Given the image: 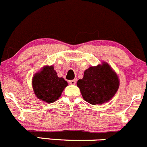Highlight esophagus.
<instances>
[{
    "instance_id": "1",
    "label": "esophagus",
    "mask_w": 147,
    "mask_h": 147,
    "mask_svg": "<svg viewBox=\"0 0 147 147\" xmlns=\"http://www.w3.org/2000/svg\"><path fill=\"white\" fill-rule=\"evenodd\" d=\"M76 83V79L71 80V81H69V84L71 85H75Z\"/></svg>"
}]
</instances>
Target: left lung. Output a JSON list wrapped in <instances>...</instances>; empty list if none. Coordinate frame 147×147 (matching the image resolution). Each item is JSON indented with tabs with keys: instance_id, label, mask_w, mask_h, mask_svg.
<instances>
[{
	"instance_id": "1",
	"label": "left lung",
	"mask_w": 147,
	"mask_h": 147,
	"mask_svg": "<svg viewBox=\"0 0 147 147\" xmlns=\"http://www.w3.org/2000/svg\"><path fill=\"white\" fill-rule=\"evenodd\" d=\"M119 86L117 74L106 62L89 67L84 71V78L77 81L84 99L91 105L108 102L115 95Z\"/></svg>"
}]
</instances>
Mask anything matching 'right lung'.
<instances>
[{"instance_id":"1","label":"right lung","mask_w":147,"mask_h":147,"mask_svg":"<svg viewBox=\"0 0 147 147\" xmlns=\"http://www.w3.org/2000/svg\"><path fill=\"white\" fill-rule=\"evenodd\" d=\"M32 84L35 96L48 103L57 100L68 86L67 81L58 77L53 66H44L34 74Z\"/></svg>"}]
</instances>
